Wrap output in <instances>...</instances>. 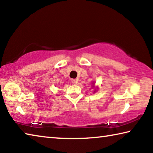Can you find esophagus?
I'll list each match as a JSON object with an SVG mask.
<instances>
[{
    "label": "esophagus",
    "mask_w": 153,
    "mask_h": 153,
    "mask_svg": "<svg viewBox=\"0 0 153 153\" xmlns=\"http://www.w3.org/2000/svg\"><path fill=\"white\" fill-rule=\"evenodd\" d=\"M71 82L73 84H77V82H78V80H77V79H71Z\"/></svg>",
    "instance_id": "esophagus-1"
}]
</instances>
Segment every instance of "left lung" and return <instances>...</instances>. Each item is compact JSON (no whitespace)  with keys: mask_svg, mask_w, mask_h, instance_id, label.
Masks as SVG:
<instances>
[{"mask_svg":"<svg viewBox=\"0 0 153 153\" xmlns=\"http://www.w3.org/2000/svg\"><path fill=\"white\" fill-rule=\"evenodd\" d=\"M93 86H94V85H93Z\"/></svg>","mask_w":153,"mask_h":153,"instance_id":"left-lung-1","label":"left lung"}]
</instances>
